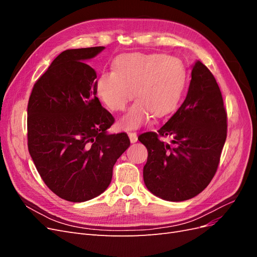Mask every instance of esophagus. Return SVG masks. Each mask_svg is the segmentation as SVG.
Returning <instances> with one entry per match:
<instances>
[{"instance_id":"obj_1","label":"esophagus","mask_w":257,"mask_h":257,"mask_svg":"<svg viewBox=\"0 0 257 257\" xmlns=\"http://www.w3.org/2000/svg\"><path fill=\"white\" fill-rule=\"evenodd\" d=\"M128 137H130V141H131V143H136L137 142V139H138V137H137V133L136 132H128Z\"/></svg>"}]
</instances>
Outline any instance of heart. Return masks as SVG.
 Returning <instances> with one entry per match:
<instances>
[{"label":"heart","instance_id":"obj_1","mask_svg":"<svg viewBox=\"0 0 257 257\" xmlns=\"http://www.w3.org/2000/svg\"><path fill=\"white\" fill-rule=\"evenodd\" d=\"M113 69L100 73L96 80L104 104L112 111H122L134 90L138 97L122 118V126H142L153 113L164 116L178 107L185 84V68L179 59L163 53L128 54L115 60Z\"/></svg>","mask_w":257,"mask_h":257}]
</instances>
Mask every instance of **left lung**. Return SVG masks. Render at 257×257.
I'll return each mask as SVG.
<instances>
[{
	"instance_id": "left-lung-1",
	"label": "left lung",
	"mask_w": 257,
	"mask_h": 257,
	"mask_svg": "<svg viewBox=\"0 0 257 257\" xmlns=\"http://www.w3.org/2000/svg\"><path fill=\"white\" fill-rule=\"evenodd\" d=\"M227 136V112L212 73L197 61L182 105L158 132L138 136L148 150L145 184L154 195L182 201L214 177ZM164 138L172 142L165 143Z\"/></svg>"
}]
</instances>
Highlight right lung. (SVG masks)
<instances>
[{
  "mask_svg": "<svg viewBox=\"0 0 257 257\" xmlns=\"http://www.w3.org/2000/svg\"><path fill=\"white\" fill-rule=\"evenodd\" d=\"M105 47L65 50L34 84L28 104V148L45 184L81 203L102 194L130 147L125 133H106L112 114L96 97V72L83 60Z\"/></svg>",
  "mask_w": 257,
  "mask_h": 257,
  "instance_id": "add662e5",
  "label": "right lung"
}]
</instances>
